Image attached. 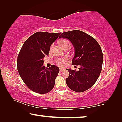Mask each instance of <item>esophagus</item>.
I'll list each match as a JSON object with an SVG mask.
<instances>
[{"instance_id": "esophagus-1", "label": "esophagus", "mask_w": 122, "mask_h": 122, "mask_svg": "<svg viewBox=\"0 0 122 122\" xmlns=\"http://www.w3.org/2000/svg\"><path fill=\"white\" fill-rule=\"evenodd\" d=\"M64 71V69H63V68H60V69H59L60 72H61V71Z\"/></svg>"}]
</instances>
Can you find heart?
<instances>
[{"mask_svg": "<svg viewBox=\"0 0 122 122\" xmlns=\"http://www.w3.org/2000/svg\"><path fill=\"white\" fill-rule=\"evenodd\" d=\"M59 44L61 45V47H62V46H66V44H70V42L68 41H67V40L63 39V40H61V41H59ZM66 60H67L66 58L58 59L56 61V63L60 66H63L65 65V63H66Z\"/></svg>", "mask_w": 122, "mask_h": 122, "instance_id": "b5f03b06", "label": "heart"}]
</instances>
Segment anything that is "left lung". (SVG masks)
I'll use <instances>...</instances> for the list:
<instances>
[{
	"mask_svg": "<svg viewBox=\"0 0 122 122\" xmlns=\"http://www.w3.org/2000/svg\"><path fill=\"white\" fill-rule=\"evenodd\" d=\"M59 38L69 40L74 49L72 64L81 66L78 71L68 69L69 76L66 81L68 87L76 92H83L97 81L102 68V49L92 36L82 31L74 30L62 33Z\"/></svg>",
	"mask_w": 122,
	"mask_h": 122,
	"instance_id": "1",
	"label": "left lung"
}]
</instances>
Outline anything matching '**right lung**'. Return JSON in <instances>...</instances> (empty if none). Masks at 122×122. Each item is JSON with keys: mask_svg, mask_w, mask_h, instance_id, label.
I'll return each mask as SVG.
<instances>
[{"mask_svg": "<svg viewBox=\"0 0 122 122\" xmlns=\"http://www.w3.org/2000/svg\"><path fill=\"white\" fill-rule=\"evenodd\" d=\"M61 33L36 32L26 39L17 58L18 71L23 81L31 91L46 94L53 89L59 72L57 66H43V58L48 56L51 45Z\"/></svg>", "mask_w": 122, "mask_h": 122, "instance_id": "obj_1", "label": "right lung"}]
</instances>
